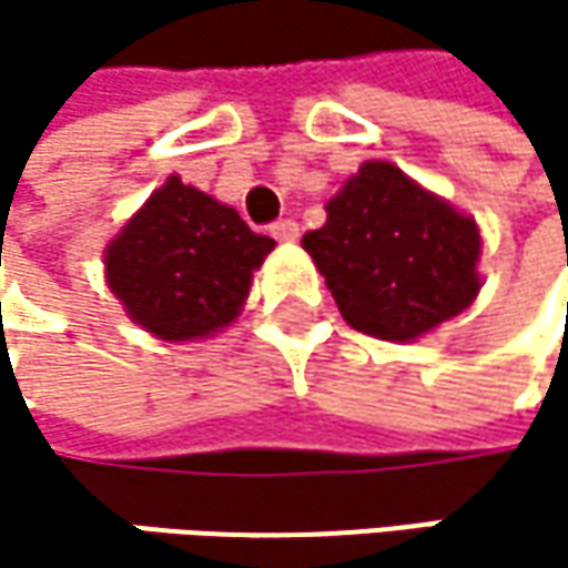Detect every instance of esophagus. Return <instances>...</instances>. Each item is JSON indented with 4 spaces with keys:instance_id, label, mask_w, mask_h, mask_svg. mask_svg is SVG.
I'll use <instances>...</instances> for the list:
<instances>
[{
    "instance_id": "esophagus-1",
    "label": "esophagus",
    "mask_w": 568,
    "mask_h": 568,
    "mask_svg": "<svg viewBox=\"0 0 568 568\" xmlns=\"http://www.w3.org/2000/svg\"><path fill=\"white\" fill-rule=\"evenodd\" d=\"M270 233H273L280 243H295V240H298V223H295V220H280V223L270 226Z\"/></svg>"
}]
</instances>
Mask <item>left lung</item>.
Here are the masks:
<instances>
[{
    "mask_svg": "<svg viewBox=\"0 0 568 568\" xmlns=\"http://www.w3.org/2000/svg\"><path fill=\"white\" fill-rule=\"evenodd\" d=\"M302 236L342 318L375 338L414 342L460 315L480 292L474 216L388 161H365Z\"/></svg>",
    "mask_w": 568,
    "mask_h": 568,
    "instance_id": "left-lung-1",
    "label": "left lung"
}]
</instances>
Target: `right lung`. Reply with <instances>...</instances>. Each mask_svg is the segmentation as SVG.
Returning a JSON list of instances; mask_svg holds the SVG:
<instances>
[{"mask_svg": "<svg viewBox=\"0 0 568 568\" xmlns=\"http://www.w3.org/2000/svg\"><path fill=\"white\" fill-rule=\"evenodd\" d=\"M273 246L233 206L173 173L108 243L104 276L141 328L193 342L240 315Z\"/></svg>", "mask_w": 568, "mask_h": 568, "instance_id": "right-lung-1", "label": "right lung"}]
</instances>
